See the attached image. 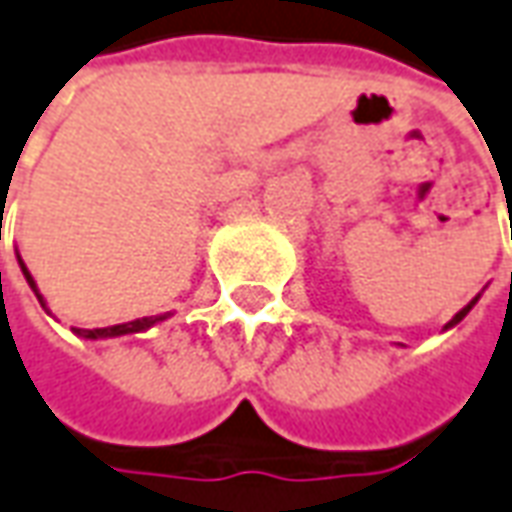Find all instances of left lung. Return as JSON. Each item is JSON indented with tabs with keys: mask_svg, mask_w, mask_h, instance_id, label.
<instances>
[{
	"mask_svg": "<svg viewBox=\"0 0 512 512\" xmlns=\"http://www.w3.org/2000/svg\"><path fill=\"white\" fill-rule=\"evenodd\" d=\"M479 297H482V294H476L474 300L468 302V305H465V308H462V311H457V314L451 316V322H448V325H446V328H443V330H451V328H457V325H460L462 319H465V316L471 314V308H474L476 302H479Z\"/></svg>",
	"mask_w": 512,
	"mask_h": 512,
	"instance_id": "left-lung-1",
	"label": "left lung"
}]
</instances>
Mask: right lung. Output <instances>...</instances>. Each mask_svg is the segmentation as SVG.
Listing matches in <instances>:
<instances>
[{
    "mask_svg": "<svg viewBox=\"0 0 512 512\" xmlns=\"http://www.w3.org/2000/svg\"><path fill=\"white\" fill-rule=\"evenodd\" d=\"M16 260H19V269H22L24 280H27V285L33 288L36 300L41 302V308H44V311L50 314V308H47V300L41 297V291H38L36 280H33L30 269L24 266V260H22V255H19V252H16ZM168 316H173V314L142 316V319H131V322H123V325H109V328H72V333H75V336H81V339H89V342H103V339H117V336H134V333H145V330H151L154 325H159V322H165Z\"/></svg>",
    "mask_w": 512,
    "mask_h": 512,
    "instance_id": "add662e5",
    "label": "right lung"
}]
</instances>
